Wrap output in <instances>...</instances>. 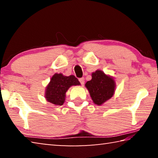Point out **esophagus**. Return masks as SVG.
I'll list each match as a JSON object with an SVG mask.
<instances>
[{"label": "esophagus", "instance_id": "1", "mask_svg": "<svg viewBox=\"0 0 158 158\" xmlns=\"http://www.w3.org/2000/svg\"><path fill=\"white\" fill-rule=\"evenodd\" d=\"M79 80V81H80V83H81V85H84V82H85L84 78H80Z\"/></svg>", "mask_w": 158, "mask_h": 158}]
</instances>
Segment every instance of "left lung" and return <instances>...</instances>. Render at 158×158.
Instances as JSON below:
<instances>
[{"label":"left lung","mask_w":158,"mask_h":158,"mask_svg":"<svg viewBox=\"0 0 158 158\" xmlns=\"http://www.w3.org/2000/svg\"><path fill=\"white\" fill-rule=\"evenodd\" d=\"M92 79L85 83L92 100L95 105H102L113 97L116 89V82L113 77L98 69L92 73Z\"/></svg>","instance_id":"8db88e82"}]
</instances>
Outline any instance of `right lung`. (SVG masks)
<instances>
[{"label": "right lung", "mask_w": 158, "mask_h": 158, "mask_svg": "<svg viewBox=\"0 0 158 158\" xmlns=\"http://www.w3.org/2000/svg\"><path fill=\"white\" fill-rule=\"evenodd\" d=\"M81 84L74 75L64 76L56 73L52 77L45 89L44 98L49 102L55 105H63L65 102L66 92L73 85Z\"/></svg>", "instance_id": "add662e5"}]
</instances>
